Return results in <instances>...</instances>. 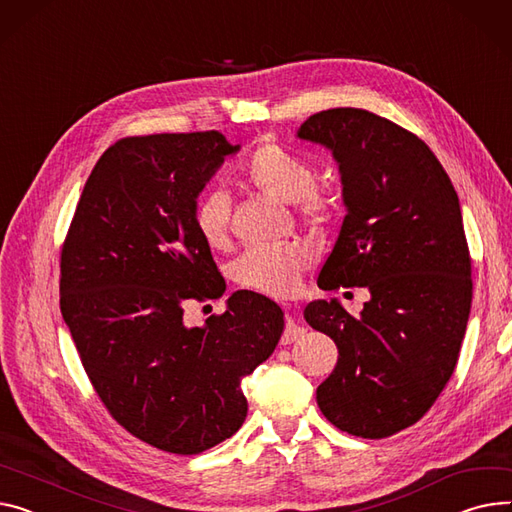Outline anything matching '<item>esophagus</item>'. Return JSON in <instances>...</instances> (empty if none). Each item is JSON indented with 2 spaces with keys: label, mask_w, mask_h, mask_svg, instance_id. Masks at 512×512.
Masks as SVG:
<instances>
[{
  "label": "esophagus",
  "mask_w": 512,
  "mask_h": 512,
  "mask_svg": "<svg viewBox=\"0 0 512 512\" xmlns=\"http://www.w3.org/2000/svg\"><path fill=\"white\" fill-rule=\"evenodd\" d=\"M304 335V327L298 323L296 315L288 313V321H286V329L282 335V344H292L296 339H300Z\"/></svg>",
  "instance_id": "1"
}]
</instances>
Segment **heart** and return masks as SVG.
<instances>
[{"label":"heart","instance_id":"obj_1","mask_svg":"<svg viewBox=\"0 0 512 512\" xmlns=\"http://www.w3.org/2000/svg\"><path fill=\"white\" fill-rule=\"evenodd\" d=\"M243 177L259 193L294 203L298 214L309 220H321L331 210V195L315 185L313 166L280 144H261L245 162ZM193 222L201 241L210 249L226 247L230 197L220 189L203 193L195 203ZM311 263V249L298 243L257 247L236 259L234 280L269 296H288Z\"/></svg>","mask_w":512,"mask_h":512}]
</instances>
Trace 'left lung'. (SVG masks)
I'll list each match as a JSON object with an SVG mask.
<instances>
[{
  "label": "left lung",
  "mask_w": 512,
  "mask_h": 512,
  "mask_svg": "<svg viewBox=\"0 0 512 512\" xmlns=\"http://www.w3.org/2000/svg\"><path fill=\"white\" fill-rule=\"evenodd\" d=\"M296 138L331 152L346 206L317 284L370 292L360 319L337 298L306 304L339 352L317 403L339 430L385 438L430 410L459 358L473 288L459 197L420 138L364 109L321 111Z\"/></svg>",
  "instance_id": "8db88e82"
}]
</instances>
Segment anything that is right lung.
Segmentation results:
<instances>
[{
  "label": "right lung",
  "instance_id": "right-lung-1",
  "mask_svg": "<svg viewBox=\"0 0 512 512\" xmlns=\"http://www.w3.org/2000/svg\"><path fill=\"white\" fill-rule=\"evenodd\" d=\"M238 150L218 131L119 140L92 168L61 251V315L92 387L127 432L175 455L243 426L241 383L284 331L280 306L251 290L203 325L183 317L187 300L226 290L193 210Z\"/></svg>",
  "mask_w": 512,
  "mask_h": 512
}]
</instances>
